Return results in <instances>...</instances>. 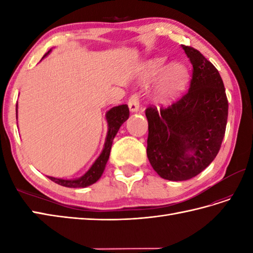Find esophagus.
I'll return each mask as SVG.
<instances>
[{
    "instance_id": "1",
    "label": "esophagus",
    "mask_w": 253,
    "mask_h": 253,
    "mask_svg": "<svg viewBox=\"0 0 253 253\" xmlns=\"http://www.w3.org/2000/svg\"><path fill=\"white\" fill-rule=\"evenodd\" d=\"M128 106H129L130 112H132V113L138 112V110H139V96L136 93L132 94L129 98V100H128Z\"/></svg>"
}]
</instances>
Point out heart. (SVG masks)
Segmentation results:
<instances>
[{
  "instance_id": "b5f03b06",
  "label": "heart",
  "mask_w": 253,
  "mask_h": 253,
  "mask_svg": "<svg viewBox=\"0 0 253 253\" xmlns=\"http://www.w3.org/2000/svg\"><path fill=\"white\" fill-rule=\"evenodd\" d=\"M164 58L148 61L142 67L144 78L151 79L162 72ZM187 79L186 68L179 63H173L165 69L157 89V98L161 102H168L178 94L185 87Z\"/></svg>"
}]
</instances>
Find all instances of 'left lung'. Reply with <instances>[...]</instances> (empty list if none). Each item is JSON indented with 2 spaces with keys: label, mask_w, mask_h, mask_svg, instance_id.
Here are the masks:
<instances>
[{
  "label": "left lung",
  "mask_w": 253,
  "mask_h": 253,
  "mask_svg": "<svg viewBox=\"0 0 253 253\" xmlns=\"http://www.w3.org/2000/svg\"><path fill=\"white\" fill-rule=\"evenodd\" d=\"M192 65L190 88L168 107L149 106L147 155L164 179L200 174L215 159L226 129L228 101L218 71L198 50L181 45Z\"/></svg>",
  "instance_id": "left-lung-1"
}]
</instances>
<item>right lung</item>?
I'll return each instance as SVG.
<instances>
[{
	"label": "right lung",
	"instance_id": "1",
	"mask_svg": "<svg viewBox=\"0 0 253 253\" xmlns=\"http://www.w3.org/2000/svg\"><path fill=\"white\" fill-rule=\"evenodd\" d=\"M51 51L52 50L45 53L43 57H45L47 54H49ZM128 117H129V109H128L127 104L114 106L106 112L105 118L107 122V133H106L103 150H102L99 158L94 161L92 166H91L84 175L76 179H62V178H55V177H51V176H47V177H49L52 181L56 182V184L64 187H68V188H84L94 184L95 181H98L100 179V177L102 176V174H103V171L105 169V165L107 163V161H109L113 140H114V138L116 136L118 129H120V127L128 120Z\"/></svg>",
	"mask_w": 253,
	"mask_h": 253
}]
</instances>
